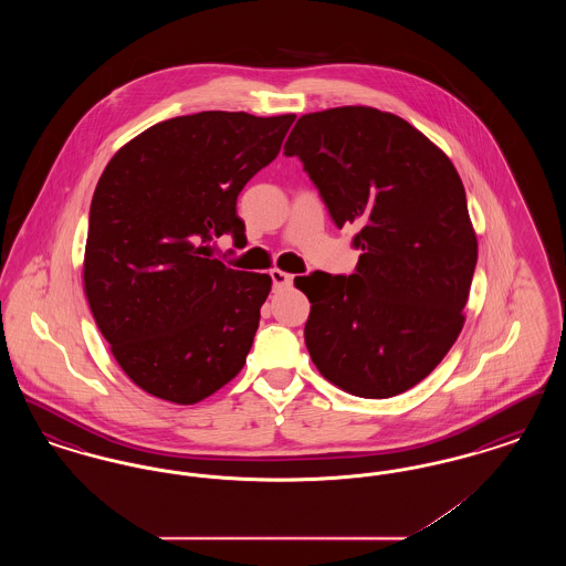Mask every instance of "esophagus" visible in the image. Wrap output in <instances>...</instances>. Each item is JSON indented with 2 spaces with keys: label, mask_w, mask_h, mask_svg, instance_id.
<instances>
[{
  "label": "esophagus",
  "mask_w": 566,
  "mask_h": 566,
  "mask_svg": "<svg viewBox=\"0 0 566 566\" xmlns=\"http://www.w3.org/2000/svg\"><path fill=\"white\" fill-rule=\"evenodd\" d=\"M271 280H273V289H275V291L291 289V286H293V275H291V273H284V271H271Z\"/></svg>",
  "instance_id": "esophagus-1"
}]
</instances>
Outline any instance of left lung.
I'll use <instances>...</instances> for the list:
<instances>
[{
  "label": "left lung",
  "mask_w": 566,
  "mask_h": 566,
  "mask_svg": "<svg viewBox=\"0 0 566 566\" xmlns=\"http://www.w3.org/2000/svg\"><path fill=\"white\" fill-rule=\"evenodd\" d=\"M342 229L358 227L352 275L296 277L305 346L328 381L388 399L431 374L457 342L478 263L467 195L450 159L407 120L346 106L305 114L284 144Z\"/></svg>",
  "instance_id": "8db88e82"
}]
</instances>
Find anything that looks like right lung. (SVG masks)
Instances as JSON below:
<instances>
[{"label":"right lung","mask_w":566,"mask_h":566,"mask_svg":"<svg viewBox=\"0 0 566 566\" xmlns=\"http://www.w3.org/2000/svg\"><path fill=\"white\" fill-rule=\"evenodd\" d=\"M293 120L176 116L104 169L88 212L84 291L116 363L153 397L197 403L242 371L271 277L227 268L210 243L245 238L238 197L277 157Z\"/></svg>","instance_id":"right-lung-1"}]
</instances>
